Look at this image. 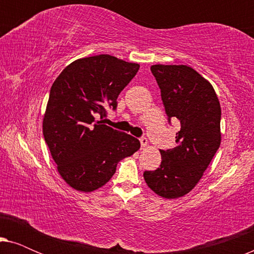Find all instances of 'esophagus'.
Returning a JSON list of instances; mask_svg holds the SVG:
<instances>
[{"instance_id": "obj_1", "label": "esophagus", "mask_w": 254, "mask_h": 254, "mask_svg": "<svg viewBox=\"0 0 254 254\" xmlns=\"http://www.w3.org/2000/svg\"><path fill=\"white\" fill-rule=\"evenodd\" d=\"M140 142H141V148H142V149H144V148L148 145L147 137H141V138H140Z\"/></svg>"}]
</instances>
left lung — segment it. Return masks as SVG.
<instances>
[{"instance_id": "8db88e82", "label": "left lung", "mask_w": 254, "mask_h": 254, "mask_svg": "<svg viewBox=\"0 0 254 254\" xmlns=\"http://www.w3.org/2000/svg\"><path fill=\"white\" fill-rule=\"evenodd\" d=\"M169 121L178 120L177 147L161 150V165L145 171L149 189L165 199H177L192 190L221 144V105L213 85L184 64L150 67Z\"/></svg>"}]
</instances>
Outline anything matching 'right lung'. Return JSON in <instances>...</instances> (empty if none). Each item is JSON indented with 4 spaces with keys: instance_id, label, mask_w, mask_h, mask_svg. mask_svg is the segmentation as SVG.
<instances>
[{
    "instance_id": "obj_1",
    "label": "right lung",
    "mask_w": 254,
    "mask_h": 254,
    "mask_svg": "<svg viewBox=\"0 0 254 254\" xmlns=\"http://www.w3.org/2000/svg\"><path fill=\"white\" fill-rule=\"evenodd\" d=\"M140 64L109 54L78 59L55 79L43 120V134L58 171L69 186L92 192L112 178L121 159L140 149V141L103 119Z\"/></svg>"
}]
</instances>
